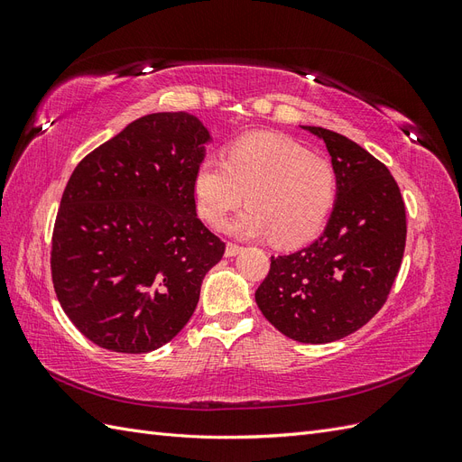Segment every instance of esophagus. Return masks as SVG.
I'll return each instance as SVG.
<instances>
[{
  "label": "esophagus",
  "mask_w": 462,
  "mask_h": 462,
  "mask_svg": "<svg viewBox=\"0 0 462 462\" xmlns=\"http://www.w3.org/2000/svg\"><path fill=\"white\" fill-rule=\"evenodd\" d=\"M243 250V246L241 245H236V243H227V246H226V256H236Z\"/></svg>",
  "instance_id": "34e87169"
}]
</instances>
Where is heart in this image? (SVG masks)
Returning <instances> with one entry per match:
<instances>
[{"instance_id":"obj_1","label":"heart","mask_w":462,"mask_h":462,"mask_svg":"<svg viewBox=\"0 0 462 462\" xmlns=\"http://www.w3.org/2000/svg\"><path fill=\"white\" fill-rule=\"evenodd\" d=\"M192 192L200 216L227 217L250 204L227 229L241 236L272 235L279 246L300 245L324 226L337 194V175L328 158L275 133H250L231 143L223 162L204 158L194 171Z\"/></svg>"}]
</instances>
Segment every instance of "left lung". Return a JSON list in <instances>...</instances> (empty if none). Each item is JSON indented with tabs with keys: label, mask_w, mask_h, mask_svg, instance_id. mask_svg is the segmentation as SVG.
Here are the masks:
<instances>
[{
	"label": "left lung",
	"mask_w": 462,
	"mask_h": 462,
	"mask_svg": "<svg viewBox=\"0 0 462 462\" xmlns=\"http://www.w3.org/2000/svg\"><path fill=\"white\" fill-rule=\"evenodd\" d=\"M326 143L337 175V200L318 239L272 256L256 291L270 324L300 343H331L380 312L399 273L407 212L387 167L351 138L304 127Z\"/></svg>",
	"instance_id": "obj_1"
}]
</instances>
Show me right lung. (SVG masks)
Segmentation results:
<instances>
[{
    "label": "right lung",
    "instance_id": "right-lung-1",
    "mask_svg": "<svg viewBox=\"0 0 462 462\" xmlns=\"http://www.w3.org/2000/svg\"><path fill=\"white\" fill-rule=\"evenodd\" d=\"M208 131L185 111L136 119L79 162L51 233V282L77 329L143 355L187 326L226 243L197 216Z\"/></svg>",
    "mask_w": 462,
    "mask_h": 462
}]
</instances>
